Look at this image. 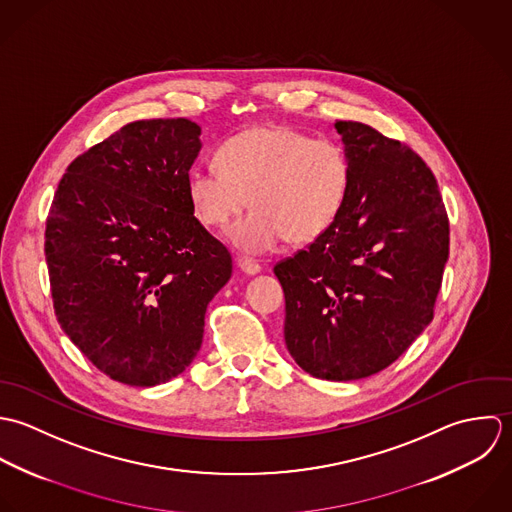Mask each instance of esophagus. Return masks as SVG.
<instances>
[{
    "label": "esophagus",
    "instance_id": "34e87169",
    "mask_svg": "<svg viewBox=\"0 0 512 512\" xmlns=\"http://www.w3.org/2000/svg\"><path fill=\"white\" fill-rule=\"evenodd\" d=\"M237 267L245 273V275H257L261 271V265L251 261V259H245V257H239L237 259Z\"/></svg>",
    "mask_w": 512,
    "mask_h": 512
}]
</instances>
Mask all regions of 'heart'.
I'll return each instance as SVG.
<instances>
[{"mask_svg":"<svg viewBox=\"0 0 512 512\" xmlns=\"http://www.w3.org/2000/svg\"><path fill=\"white\" fill-rule=\"evenodd\" d=\"M217 164L188 172L196 217L211 229H231V243L249 255L273 251L285 239L307 243L340 215L350 190V160L332 140L285 126H259L227 138Z\"/></svg>","mask_w":512,"mask_h":512,"instance_id":"heart-1","label":"heart"}]
</instances>
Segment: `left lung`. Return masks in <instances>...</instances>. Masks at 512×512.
<instances>
[{"label": "left lung", "instance_id": "obj_1", "mask_svg": "<svg viewBox=\"0 0 512 512\" xmlns=\"http://www.w3.org/2000/svg\"><path fill=\"white\" fill-rule=\"evenodd\" d=\"M350 190L334 223L275 265L285 342L314 378L350 382L396 362L431 322L449 219L429 166L396 138L338 120Z\"/></svg>", "mask_w": 512, "mask_h": 512}]
</instances>
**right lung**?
Here are the masks:
<instances>
[{"label": "right lung", "mask_w": 512, "mask_h": 512, "mask_svg": "<svg viewBox=\"0 0 512 512\" xmlns=\"http://www.w3.org/2000/svg\"><path fill=\"white\" fill-rule=\"evenodd\" d=\"M188 118L136 120L77 156L45 227L57 320L110 380L150 388L182 374L231 253L194 215L186 180L202 148Z\"/></svg>", "instance_id": "add662e5"}]
</instances>
